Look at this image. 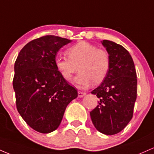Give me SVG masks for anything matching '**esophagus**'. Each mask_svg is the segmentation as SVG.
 <instances>
[{
    "mask_svg": "<svg viewBox=\"0 0 154 154\" xmlns=\"http://www.w3.org/2000/svg\"><path fill=\"white\" fill-rule=\"evenodd\" d=\"M86 95V93L82 91H78V96L79 97H83L84 96Z\"/></svg>",
    "mask_w": 154,
    "mask_h": 154,
    "instance_id": "34e87169",
    "label": "esophagus"
}]
</instances>
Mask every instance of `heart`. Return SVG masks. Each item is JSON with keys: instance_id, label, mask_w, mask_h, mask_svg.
<instances>
[{"instance_id": "heart-1", "label": "heart", "mask_w": 154, "mask_h": 154, "mask_svg": "<svg viewBox=\"0 0 154 154\" xmlns=\"http://www.w3.org/2000/svg\"><path fill=\"white\" fill-rule=\"evenodd\" d=\"M66 54L68 57L57 56L54 60L57 70L65 81L70 82L78 70L80 72L75 81L82 86L92 82L100 84L106 79L110 68V57L105 49L80 41L67 49Z\"/></svg>"}]
</instances>
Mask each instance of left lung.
Returning a JSON list of instances; mask_svg holds the SVG:
<instances>
[{
	"label": "left lung",
	"instance_id": "1",
	"mask_svg": "<svg viewBox=\"0 0 154 154\" xmlns=\"http://www.w3.org/2000/svg\"><path fill=\"white\" fill-rule=\"evenodd\" d=\"M102 44L110 54V68L104 82L91 91L100 100L90 116L100 132L112 135L125 128L132 118L137 98V73L125 48L108 40Z\"/></svg>",
	"mask_w": 154,
	"mask_h": 154
}]
</instances>
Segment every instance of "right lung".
Masks as SVG:
<instances>
[{"label": "right lung", "mask_w": 154, "mask_h": 154, "mask_svg": "<svg viewBox=\"0 0 154 154\" xmlns=\"http://www.w3.org/2000/svg\"><path fill=\"white\" fill-rule=\"evenodd\" d=\"M70 41L42 36L26 44L15 61L17 109L27 125L38 132L57 129L67 105L78 97L76 89L63 79L54 64L57 51Z\"/></svg>", "instance_id": "1"}]
</instances>
